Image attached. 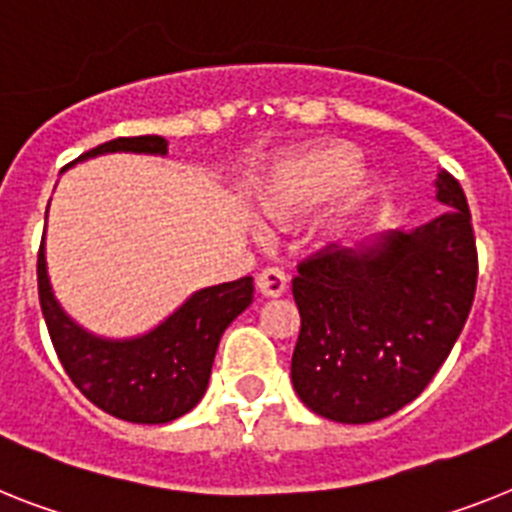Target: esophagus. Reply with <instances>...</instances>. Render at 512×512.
Returning a JSON list of instances; mask_svg holds the SVG:
<instances>
[{
  "mask_svg": "<svg viewBox=\"0 0 512 512\" xmlns=\"http://www.w3.org/2000/svg\"><path fill=\"white\" fill-rule=\"evenodd\" d=\"M286 283H289V278H286V273H283L281 268H265L263 273L257 276V289H260L263 296H268V299L281 296L283 291H286Z\"/></svg>",
  "mask_w": 512,
  "mask_h": 512,
  "instance_id": "esophagus-1",
  "label": "esophagus"
}]
</instances>
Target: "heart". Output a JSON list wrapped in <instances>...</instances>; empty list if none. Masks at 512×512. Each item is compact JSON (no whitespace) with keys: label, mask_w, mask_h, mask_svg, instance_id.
Segmentation results:
<instances>
[{"label":"heart","mask_w":512,"mask_h":512,"mask_svg":"<svg viewBox=\"0 0 512 512\" xmlns=\"http://www.w3.org/2000/svg\"><path fill=\"white\" fill-rule=\"evenodd\" d=\"M362 158L341 143L312 145L278 158L255 184V203L276 223L302 221L330 200L320 221L325 239H349L375 213L382 197L377 174H359Z\"/></svg>","instance_id":"1"}]
</instances>
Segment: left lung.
Masks as SVG:
<instances>
[{
    "mask_svg": "<svg viewBox=\"0 0 512 512\" xmlns=\"http://www.w3.org/2000/svg\"><path fill=\"white\" fill-rule=\"evenodd\" d=\"M435 187L442 216L299 263L291 382L330 422L369 424L403 409L466 325L479 273L471 213L455 176L440 171Z\"/></svg>",
    "mask_w": 512,
    "mask_h": 512,
    "instance_id": "8db88e82",
    "label": "left lung"
}]
</instances>
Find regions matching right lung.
Listing matches in <instances>:
<instances>
[{"instance_id": "add662e5", "label": "right lung", "mask_w": 512, "mask_h": 512, "mask_svg": "<svg viewBox=\"0 0 512 512\" xmlns=\"http://www.w3.org/2000/svg\"><path fill=\"white\" fill-rule=\"evenodd\" d=\"M103 153L166 156L169 143L158 135L117 137L77 161ZM252 294V276L218 283L195 291L143 336L101 338L64 312L51 291L44 239L38 252V299L64 372L90 403L124 422L166 424L195 409L208 388L223 330L252 304Z\"/></svg>"}]
</instances>
